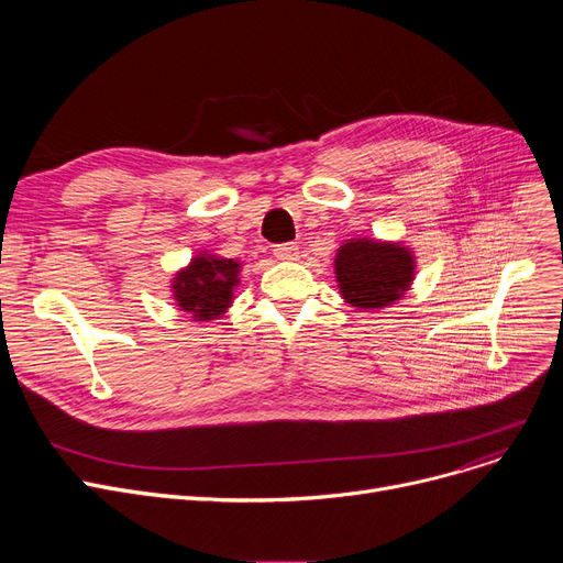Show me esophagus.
<instances>
[{"label": "esophagus", "instance_id": "obj_1", "mask_svg": "<svg viewBox=\"0 0 563 563\" xmlns=\"http://www.w3.org/2000/svg\"><path fill=\"white\" fill-rule=\"evenodd\" d=\"M274 255L283 262H294V260H299V246L297 244H280L274 249Z\"/></svg>", "mask_w": 563, "mask_h": 563}]
</instances>
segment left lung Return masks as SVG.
<instances>
[{"label":"left lung","instance_id":"1","mask_svg":"<svg viewBox=\"0 0 563 563\" xmlns=\"http://www.w3.org/2000/svg\"><path fill=\"white\" fill-rule=\"evenodd\" d=\"M416 278V255L401 242L369 236L346 240L335 255V280L342 299L358 310L390 308Z\"/></svg>","mask_w":563,"mask_h":563}]
</instances>
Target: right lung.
I'll return each mask as SVG.
<instances>
[{
    "instance_id": "right-lung-1",
    "label": "right lung",
    "mask_w": 563,
    "mask_h": 563,
    "mask_svg": "<svg viewBox=\"0 0 563 563\" xmlns=\"http://www.w3.org/2000/svg\"><path fill=\"white\" fill-rule=\"evenodd\" d=\"M242 264L212 253H198L175 274L170 283L177 308L189 312L194 321L219 319L232 306V291L240 285Z\"/></svg>"
}]
</instances>
